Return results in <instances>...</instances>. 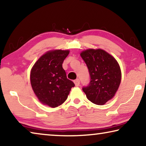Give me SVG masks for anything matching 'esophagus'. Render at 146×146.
I'll use <instances>...</instances> for the list:
<instances>
[{
	"mask_svg": "<svg viewBox=\"0 0 146 146\" xmlns=\"http://www.w3.org/2000/svg\"><path fill=\"white\" fill-rule=\"evenodd\" d=\"M74 83H75V84L76 86H78L80 84V80L79 79H76L75 81H74Z\"/></svg>",
	"mask_w": 146,
	"mask_h": 146,
	"instance_id": "1",
	"label": "esophagus"
}]
</instances>
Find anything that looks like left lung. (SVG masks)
<instances>
[{"label": "left lung", "instance_id": "8db88e82", "mask_svg": "<svg viewBox=\"0 0 146 146\" xmlns=\"http://www.w3.org/2000/svg\"><path fill=\"white\" fill-rule=\"evenodd\" d=\"M88 69L90 81L82 88L89 101L103 105L114 96L121 82V73L114 57L104 50L87 49L80 53Z\"/></svg>", "mask_w": 146, "mask_h": 146}]
</instances>
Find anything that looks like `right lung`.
I'll list each match as a JSON object with an SVG mask.
<instances>
[{
  "label": "right lung",
  "instance_id": "right-lung-1",
  "mask_svg": "<svg viewBox=\"0 0 146 146\" xmlns=\"http://www.w3.org/2000/svg\"><path fill=\"white\" fill-rule=\"evenodd\" d=\"M69 50H54L38 60L31 72L32 90L41 103L52 108L61 105L75 84L67 78L62 68Z\"/></svg>",
  "mask_w": 146,
  "mask_h": 146
}]
</instances>
